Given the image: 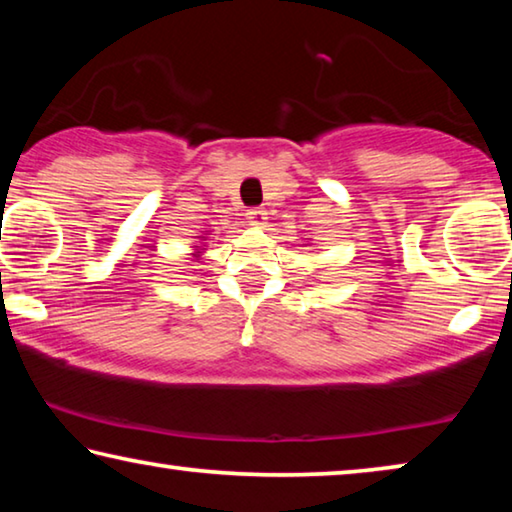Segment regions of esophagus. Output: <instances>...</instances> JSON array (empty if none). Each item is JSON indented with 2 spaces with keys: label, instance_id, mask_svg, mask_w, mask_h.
Segmentation results:
<instances>
[{
  "label": "esophagus",
  "instance_id": "1",
  "mask_svg": "<svg viewBox=\"0 0 512 512\" xmlns=\"http://www.w3.org/2000/svg\"><path fill=\"white\" fill-rule=\"evenodd\" d=\"M246 219L253 223V225H262L264 219H266V212L264 207H250V210L246 212Z\"/></svg>",
  "mask_w": 512,
  "mask_h": 512
}]
</instances>
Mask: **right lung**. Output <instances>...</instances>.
Segmentation results:
<instances>
[{"label": "right lung", "instance_id": "right-lung-1", "mask_svg": "<svg viewBox=\"0 0 512 512\" xmlns=\"http://www.w3.org/2000/svg\"><path fill=\"white\" fill-rule=\"evenodd\" d=\"M196 248H198V246H196Z\"/></svg>", "mask_w": 512, "mask_h": 512}]
</instances>
